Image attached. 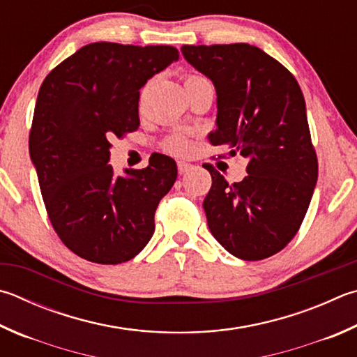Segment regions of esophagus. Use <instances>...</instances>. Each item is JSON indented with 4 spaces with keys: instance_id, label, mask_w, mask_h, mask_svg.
<instances>
[{
    "instance_id": "esophagus-1",
    "label": "esophagus",
    "mask_w": 357,
    "mask_h": 357,
    "mask_svg": "<svg viewBox=\"0 0 357 357\" xmlns=\"http://www.w3.org/2000/svg\"><path fill=\"white\" fill-rule=\"evenodd\" d=\"M193 168L192 164H189V162H184V160H179L178 162V172L179 174H185L187 172H190Z\"/></svg>"
}]
</instances>
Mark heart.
I'll use <instances>...</instances> for the list:
<instances>
[{
  "instance_id": "1",
  "label": "heart",
  "mask_w": 357,
  "mask_h": 357,
  "mask_svg": "<svg viewBox=\"0 0 357 357\" xmlns=\"http://www.w3.org/2000/svg\"><path fill=\"white\" fill-rule=\"evenodd\" d=\"M185 81H207V79H204V77L201 76H187ZM167 148L168 151H172L174 154H184L187 153V150H189V142L183 137H173L172 140H168Z\"/></svg>"
}]
</instances>
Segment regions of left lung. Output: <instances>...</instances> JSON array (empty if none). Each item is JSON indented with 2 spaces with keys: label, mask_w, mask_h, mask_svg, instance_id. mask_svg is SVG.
Listing matches in <instances>:
<instances>
[{
  "label": "left lung",
  "mask_w": 357,
  "mask_h": 357,
  "mask_svg": "<svg viewBox=\"0 0 357 357\" xmlns=\"http://www.w3.org/2000/svg\"><path fill=\"white\" fill-rule=\"evenodd\" d=\"M181 51L215 87L217 129L207 139L248 160V174L234 184L204 165L212 176L207 226L232 256H273L300 229L319 176L301 89L286 67L248 43Z\"/></svg>",
  "instance_id": "8db88e82"
}]
</instances>
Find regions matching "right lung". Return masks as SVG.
I'll return each mask as SVG.
<instances>
[{
	"mask_svg": "<svg viewBox=\"0 0 357 357\" xmlns=\"http://www.w3.org/2000/svg\"><path fill=\"white\" fill-rule=\"evenodd\" d=\"M178 59L167 45L96 42L51 70L38 90L31 160L51 225L82 259L131 261L153 237L154 212L176 181V162L154 153L146 168L115 176L109 140L139 128L140 89Z\"/></svg>",
	"mask_w": 357,
	"mask_h": 357,
	"instance_id": "right-lung-1",
	"label": "right lung"
}]
</instances>
